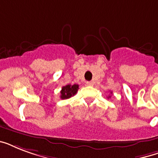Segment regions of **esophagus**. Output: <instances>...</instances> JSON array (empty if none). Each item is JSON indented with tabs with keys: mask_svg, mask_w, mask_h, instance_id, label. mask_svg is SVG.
I'll use <instances>...</instances> for the list:
<instances>
[{
	"mask_svg": "<svg viewBox=\"0 0 158 158\" xmlns=\"http://www.w3.org/2000/svg\"><path fill=\"white\" fill-rule=\"evenodd\" d=\"M86 84L88 85V86H93V85H94V83L91 81H88L86 83Z\"/></svg>",
	"mask_w": 158,
	"mask_h": 158,
	"instance_id": "1",
	"label": "esophagus"
}]
</instances>
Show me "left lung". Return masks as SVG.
Here are the masks:
<instances>
[{
  "instance_id": "obj_1",
  "label": "left lung",
  "mask_w": 158,
  "mask_h": 158,
  "mask_svg": "<svg viewBox=\"0 0 158 158\" xmlns=\"http://www.w3.org/2000/svg\"><path fill=\"white\" fill-rule=\"evenodd\" d=\"M110 94H112V93H111V92H110ZM110 98V96H109V97H108V98Z\"/></svg>"
}]
</instances>
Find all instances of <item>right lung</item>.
<instances>
[{
	"instance_id": "1",
	"label": "right lung",
	"mask_w": 158,
	"mask_h": 158,
	"mask_svg": "<svg viewBox=\"0 0 158 158\" xmlns=\"http://www.w3.org/2000/svg\"><path fill=\"white\" fill-rule=\"evenodd\" d=\"M79 89L78 84H68L65 86L62 87L61 91H60V98L61 99H68L73 97L74 94H76L77 91Z\"/></svg>"
}]
</instances>
